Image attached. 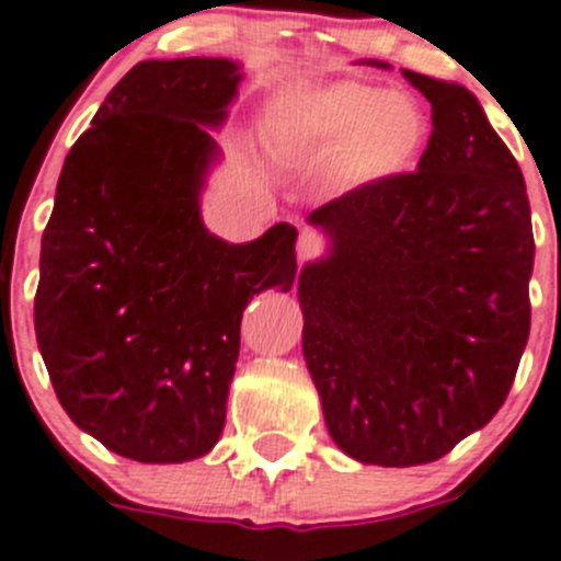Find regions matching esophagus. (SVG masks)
Segmentation results:
<instances>
[{
	"label": "esophagus",
	"instance_id": "34e87169",
	"mask_svg": "<svg viewBox=\"0 0 561 561\" xmlns=\"http://www.w3.org/2000/svg\"><path fill=\"white\" fill-rule=\"evenodd\" d=\"M321 245H323V240L316 229H301V234H298V243H296L298 260H310V256H316L318 251H321Z\"/></svg>",
	"mask_w": 561,
	"mask_h": 561
}]
</instances>
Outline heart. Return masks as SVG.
Wrapping results in <instances>:
<instances>
[{"mask_svg": "<svg viewBox=\"0 0 561 561\" xmlns=\"http://www.w3.org/2000/svg\"><path fill=\"white\" fill-rule=\"evenodd\" d=\"M265 133L276 146L329 154L327 180L348 191L410 169L426 122L415 99L363 82L293 93L271 107Z\"/></svg>", "mask_w": 561, "mask_h": 561, "instance_id": "heart-1", "label": "heart"}]
</instances>
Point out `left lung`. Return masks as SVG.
I'll use <instances>...</instances> for the list:
<instances>
[{"label": "left lung", "mask_w": 561, "mask_h": 561, "mask_svg": "<svg viewBox=\"0 0 561 561\" xmlns=\"http://www.w3.org/2000/svg\"><path fill=\"white\" fill-rule=\"evenodd\" d=\"M404 77L432 104L417 171L310 213L329 254L298 276L329 434L381 468L434 462L493 421L531 327L520 165L468 88Z\"/></svg>", "instance_id": "obj_1"}]
</instances>
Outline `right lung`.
Listing matches in <instances>:
<instances>
[{
  "instance_id": "right-lung-1",
  "label": "right lung",
  "mask_w": 561,
  "mask_h": 561,
  "mask_svg": "<svg viewBox=\"0 0 561 561\" xmlns=\"http://www.w3.org/2000/svg\"><path fill=\"white\" fill-rule=\"evenodd\" d=\"M240 80L227 57L138 62L68 151L41 240L35 337L57 401L135 462L216 446L245 305L296 279L290 224L251 243L202 224L207 127Z\"/></svg>"
}]
</instances>
